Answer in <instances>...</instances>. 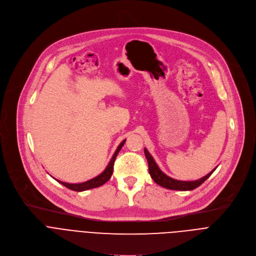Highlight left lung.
<instances>
[{
	"instance_id": "1",
	"label": "left lung",
	"mask_w": 256,
	"mask_h": 256,
	"mask_svg": "<svg viewBox=\"0 0 256 256\" xmlns=\"http://www.w3.org/2000/svg\"><path fill=\"white\" fill-rule=\"evenodd\" d=\"M144 156L148 160V164H149V173L152 177V179L156 182L157 184H159L162 188H168V190H192L196 188H198L212 174V172L216 170V168L214 170H212L208 174H206V176L202 177L200 179L194 180V181H181V180H176L173 179L171 177H169L168 175H166L165 173H163L160 168L158 167V165L156 164L155 160L153 159V157L151 156V154L148 152V150L144 148Z\"/></svg>"
}]
</instances>
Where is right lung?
Instances as JSON below:
<instances>
[{
    "mask_svg": "<svg viewBox=\"0 0 256 256\" xmlns=\"http://www.w3.org/2000/svg\"><path fill=\"white\" fill-rule=\"evenodd\" d=\"M124 142H126V140H124L120 144V146L118 147L116 153L114 154L110 162L108 163L105 170L101 174H99L98 176H96V177H94V178H92L88 181L82 182V184H66V182H62V181H60V180H58V181L60 182V184H62L64 186L68 188V190H74V192H84V190H91V188H99V186H103L105 182H107L109 179H110V177L112 175V172H114V165L116 158L118 152L120 151V149L122 148V146L124 144Z\"/></svg>",
    "mask_w": 256,
    "mask_h": 256,
    "instance_id": "right-lung-1",
    "label": "right lung"
}]
</instances>
